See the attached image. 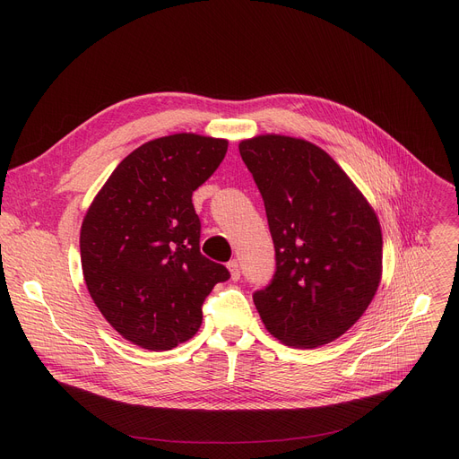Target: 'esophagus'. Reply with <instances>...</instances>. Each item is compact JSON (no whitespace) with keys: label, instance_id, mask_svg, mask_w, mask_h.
<instances>
[{"label":"esophagus","instance_id":"obj_1","mask_svg":"<svg viewBox=\"0 0 459 459\" xmlns=\"http://www.w3.org/2000/svg\"><path fill=\"white\" fill-rule=\"evenodd\" d=\"M229 270H230V277H232V281H238L239 279V264H238V260H230L229 264Z\"/></svg>","mask_w":459,"mask_h":459}]
</instances>
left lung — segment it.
<instances>
[{
    "instance_id": "left-lung-1",
    "label": "left lung",
    "mask_w": 459,
    "mask_h": 459,
    "mask_svg": "<svg viewBox=\"0 0 459 459\" xmlns=\"http://www.w3.org/2000/svg\"><path fill=\"white\" fill-rule=\"evenodd\" d=\"M239 156L260 191L275 273L253 294L266 329L288 346L339 339L370 305L381 279L379 221L336 161L303 139L258 135Z\"/></svg>"
}]
</instances>
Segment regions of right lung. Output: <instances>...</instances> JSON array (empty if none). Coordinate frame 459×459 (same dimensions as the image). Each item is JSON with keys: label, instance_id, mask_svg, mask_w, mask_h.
I'll use <instances>...</instances> for the list:
<instances>
[{"label": "right lung", "instance_id": "1", "mask_svg": "<svg viewBox=\"0 0 459 459\" xmlns=\"http://www.w3.org/2000/svg\"><path fill=\"white\" fill-rule=\"evenodd\" d=\"M227 144L195 134L144 143L117 165L85 215L87 290L104 318L144 350L189 341L212 288L230 277L201 253V220L191 203Z\"/></svg>", "mask_w": 459, "mask_h": 459}]
</instances>
